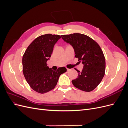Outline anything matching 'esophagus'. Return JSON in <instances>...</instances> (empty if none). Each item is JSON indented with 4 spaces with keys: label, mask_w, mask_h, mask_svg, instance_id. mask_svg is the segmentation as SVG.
<instances>
[{
    "label": "esophagus",
    "mask_w": 128,
    "mask_h": 128,
    "mask_svg": "<svg viewBox=\"0 0 128 128\" xmlns=\"http://www.w3.org/2000/svg\"><path fill=\"white\" fill-rule=\"evenodd\" d=\"M67 72H69V71H70V69H69V68H67Z\"/></svg>",
    "instance_id": "obj_1"
}]
</instances>
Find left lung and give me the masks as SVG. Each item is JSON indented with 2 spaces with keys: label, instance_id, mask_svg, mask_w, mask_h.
I'll return each mask as SVG.
<instances>
[{
  "label": "left lung",
  "instance_id": "obj_1",
  "mask_svg": "<svg viewBox=\"0 0 128 128\" xmlns=\"http://www.w3.org/2000/svg\"><path fill=\"white\" fill-rule=\"evenodd\" d=\"M62 40L70 44L75 51V56L83 64L82 72L75 70L78 77L72 82L76 88L90 92L101 82L105 72V58L98 44L86 34L74 33L61 35Z\"/></svg>",
  "mask_w": 128,
  "mask_h": 128
}]
</instances>
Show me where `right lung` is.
I'll use <instances>...</instances> for the list:
<instances>
[{"mask_svg": "<svg viewBox=\"0 0 128 128\" xmlns=\"http://www.w3.org/2000/svg\"><path fill=\"white\" fill-rule=\"evenodd\" d=\"M60 38V35L50 34L38 37L29 45L23 56L24 76L31 88L40 94L53 90L60 76L67 72L64 67L53 70L46 64L51 56L54 46Z\"/></svg>", "mask_w": 128, "mask_h": 128, "instance_id": "add662e5", "label": "right lung"}]
</instances>
